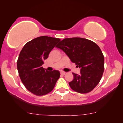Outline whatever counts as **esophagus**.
<instances>
[{"label":"esophagus","instance_id":"1","mask_svg":"<svg viewBox=\"0 0 123 123\" xmlns=\"http://www.w3.org/2000/svg\"><path fill=\"white\" fill-rule=\"evenodd\" d=\"M60 73H61V74H62V75H65V74L66 72H63V71H61V72Z\"/></svg>","mask_w":123,"mask_h":123}]
</instances>
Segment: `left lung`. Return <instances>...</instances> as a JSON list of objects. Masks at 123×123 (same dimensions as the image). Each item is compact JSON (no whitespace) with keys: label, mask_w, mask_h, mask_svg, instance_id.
<instances>
[{"label":"left lung","mask_w":123,"mask_h":123,"mask_svg":"<svg viewBox=\"0 0 123 123\" xmlns=\"http://www.w3.org/2000/svg\"><path fill=\"white\" fill-rule=\"evenodd\" d=\"M63 50L72 62L80 68V74L73 73L69 83L73 91L87 93L101 80L104 70V57L96 43L82 38H65L56 46Z\"/></svg>","instance_id":"8db88e82"}]
</instances>
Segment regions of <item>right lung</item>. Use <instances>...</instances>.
Listing matches in <instances>:
<instances>
[{
	"label": "right lung",
	"instance_id": "obj_1",
	"mask_svg": "<svg viewBox=\"0 0 123 123\" xmlns=\"http://www.w3.org/2000/svg\"><path fill=\"white\" fill-rule=\"evenodd\" d=\"M60 39L41 36L25 44L17 61V69L22 83L37 96L45 95L53 91L60 73L48 72L42 65Z\"/></svg>",
	"mask_w": 123,
	"mask_h": 123
}]
</instances>
